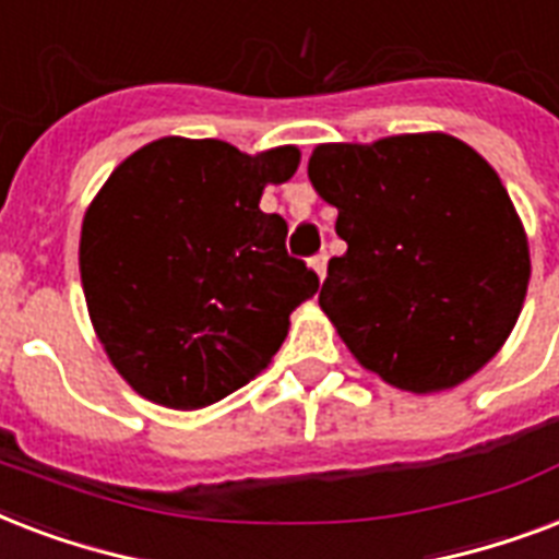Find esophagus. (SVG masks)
Instances as JSON below:
<instances>
[{
    "label": "esophagus",
    "instance_id": "obj_1",
    "mask_svg": "<svg viewBox=\"0 0 559 559\" xmlns=\"http://www.w3.org/2000/svg\"><path fill=\"white\" fill-rule=\"evenodd\" d=\"M310 266H313L316 275H319V278L324 281V272H328V252L313 254V258H310Z\"/></svg>",
    "mask_w": 559,
    "mask_h": 559
}]
</instances>
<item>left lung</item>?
Returning a JSON list of instances; mask_svg holds the SVG:
<instances>
[{
    "label": "left lung",
    "mask_w": 559,
    "mask_h": 559,
    "mask_svg": "<svg viewBox=\"0 0 559 559\" xmlns=\"http://www.w3.org/2000/svg\"><path fill=\"white\" fill-rule=\"evenodd\" d=\"M307 174L348 243L328 263L319 305L359 366L415 394L485 368L531 278L528 237L499 174L447 133L319 144Z\"/></svg>",
    "instance_id": "left-lung-1"
}]
</instances>
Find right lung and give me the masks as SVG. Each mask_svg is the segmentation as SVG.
Listing matches in <instances>:
<instances>
[{
  "label": "right lung",
  "mask_w": 559,
  "mask_h": 559,
  "mask_svg": "<svg viewBox=\"0 0 559 559\" xmlns=\"http://www.w3.org/2000/svg\"><path fill=\"white\" fill-rule=\"evenodd\" d=\"M298 147L258 156L168 135L118 165L86 209L81 281L109 362L142 397L202 408L261 373L289 313L319 289L287 254V223L263 214Z\"/></svg>",
  "instance_id": "obj_1"
}]
</instances>
